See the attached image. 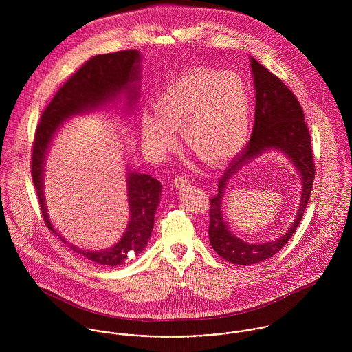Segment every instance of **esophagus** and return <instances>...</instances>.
Listing matches in <instances>:
<instances>
[{"mask_svg": "<svg viewBox=\"0 0 352 352\" xmlns=\"http://www.w3.org/2000/svg\"><path fill=\"white\" fill-rule=\"evenodd\" d=\"M190 183H191V180L187 176H176L175 180H173V184H175L176 188H182V187H184Z\"/></svg>", "mask_w": 352, "mask_h": 352, "instance_id": "obj_1", "label": "esophagus"}]
</instances>
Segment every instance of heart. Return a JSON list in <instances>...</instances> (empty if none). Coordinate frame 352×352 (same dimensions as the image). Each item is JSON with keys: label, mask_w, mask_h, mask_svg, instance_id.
Masks as SVG:
<instances>
[{"label": "heart", "mask_w": 352, "mask_h": 352, "mask_svg": "<svg viewBox=\"0 0 352 352\" xmlns=\"http://www.w3.org/2000/svg\"><path fill=\"white\" fill-rule=\"evenodd\" d=\"M154 109L141 115V135L151 154L175 146L173 131L182 130L190 151L211 164L234 157L251 129V95L234 72L195 69L164 85Z\"/></svg>", "instance_id": "heart-1"}]
</instances>
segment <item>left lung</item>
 <instances>
[{"label": "left lung", "mask_w": 352, "mask_h": 352, "mask_svg": "<svg viewBox=\"0 0 352 352\" xmlns=\"http://www.w3.org/2000/svg\"><path fill=\"white\" fill-rule=\"evenodd\" d=\"M252 73L256 89V109L252 137L247 149L236 157L218 182V194L210 199V244L225 260L251 265L270 258L280 251L292 239L309 203L314 180V161L311 141L301 104L296 95L254 58H251ZM283 151L295 164L302 179V201L292 228L275 242L248 245L232 235L223 218L221 197L227 182L245 163L264 151Z\"/></svg>", "instance_id": "1"}]
</instances>
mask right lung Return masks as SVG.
<instances>
[{"label": "right lung", "instance_id": "right-lung-1", "mask_svg": "<svg viewBox=\"0 0 352 352\" xmlns=\"http://www.w3.org/2000/svg\"><path fill=\"white\" fill-rule=\"evenodd\" d=\"M140 63L141 52L137 50L118 51L91 58L59 88L42 113L34 140L31 173L45 223L56 236L59 234L51 225L43 191L45 162L51 141L67 118L104 107L109 101L118 100L122 94H126L127 104L131 107L140 94ZM160 195L161 183L157 179L145 173L127 172L130 221L119 243L99 252L82 251L72 244L69 247L101 265L113 267L127 263L148 245ZM59 239L67 244L63 237L59 236Z\"/></svg>", "mask_w": 352, "mask_h": 352}]
</instances>
